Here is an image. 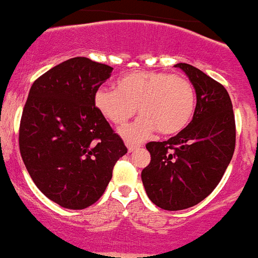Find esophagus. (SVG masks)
I'll return each mask as SVG.
<instances>
[{
	"mask_svg": "<svg viewBox=\"0 0 258 258\" xmlns=\"http://www.w3.org/2000/svg\"><path fill=\"white\" fill-rule=\"evenodd\" d=\"M139 147L138 144H133V143H127V148H128L130 152H133L134 150H136V148Z\"/></svg>",
	"mask_w": 258,
	"mask_h": 258,
	"instance_id": "1",
	"label": "esophagus"
}]
</instances>
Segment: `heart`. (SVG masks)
Returning a JSON list of instances; mask_svg holds the SVG:
<instances>
[{"mask_svg": "<svg viewBox=\"0 0 258 258\" xmlns=\"http://www.w3.org/2000/svg\"><path fill=\"white\" fill-rule=\"evenodd\" d=\"M96 110L114 125L140 116L120 131L130 142H140L158 130L162 135L180 133L194 116L195 87L184 75L163 71H134L116 83V89L100 87L95 91Z\"/></svg>", "mask_w": 258, "mask_h": 258, "instance_id": "b5f03b06", "label": "heart"}]
</instances>
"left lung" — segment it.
Here are the masks:
<instances>
[{"mask_svg":"<svg viewBox=\"0 0 258 258\" xmlns=\"http://www.w3.org/2000/svg\"><path fill=\"white\" fill-rule=\"evenodd\" d=\"M196 91L189 124L165 142L146 144L151 162L142 171L147 196L165 211L203 202L220 183L236 146L232 100L221 83L188 63H177Z\"/></svg>","mask_w":258,"mask_h":258,"instance_id":"8db88e82","label":"left lung"}]
</instances>
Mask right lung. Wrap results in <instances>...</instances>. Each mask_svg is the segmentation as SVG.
<instances>
[{
    "label": "right lung",
    "instance_id": "right-lung-1",
    "mask_svg": "<svg viewBox=\"0 0 258 258\" xmlns=\"http://www.w3.org/2000/svg\"><path fill=\"white\" fill-rule=\"evenodd\" d=\"M112 68L85 56L56 64L31 86L20 124L27 172L46 198L68 209L98 202L119 158L127 154L94 104Z\"/></svg>",
    "mask_w": 258,
    "mask_h": 258
}]
</instances>
